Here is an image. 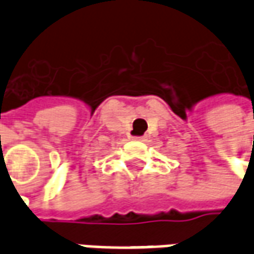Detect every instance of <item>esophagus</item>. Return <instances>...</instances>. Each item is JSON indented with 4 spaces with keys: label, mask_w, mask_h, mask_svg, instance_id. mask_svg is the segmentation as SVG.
I'll list each match as a JSON object with an SVG mask.
<instances>
[{
    "label": "esophagus",
    "mask_w": 254,
    "mask_h": 254,
    "mask_svg": "<svg viewBox=\"0 0 254 254\" xmlns=\"http://www.w3.org/2000/svg\"><path fill=\"white\" fill-rule=\"evenodd\" d=\"M133 140H136V141H145L147 140V137L145 136H134V137H132Z\"/></svg>",
    "instance_id": "esophagus-1"
}]
</instances>
